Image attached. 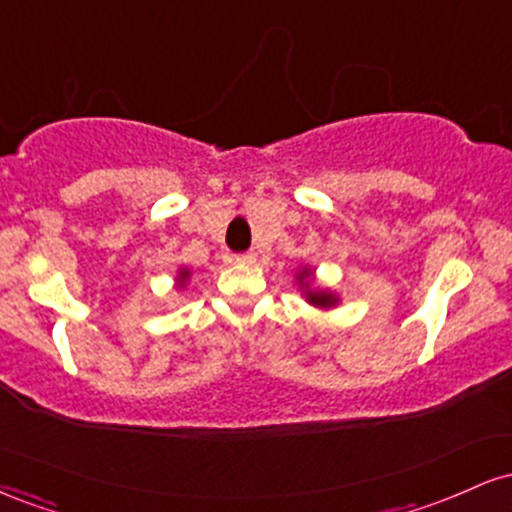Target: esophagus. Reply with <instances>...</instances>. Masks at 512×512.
Returning a JSON list of instances; mask_svg holds the SVG:
<instances>
[{"instance_id": "34e87169", "label": "esophagus", "mask_w": 512, "mask_h": 512, "mask_svg": "<svg viewBox=\"0 0 512 512\" xmlns=\"http://www.w3.org/2000/svg\"><path fill=\"white\" fill-rule=\"evenodd\" d=\"M233 260L240 262V264H252V262L257 260V255H255V252H252V250H248V252H240V255L233 257Z\"/></svg>"}]
</instances>
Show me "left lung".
Masks as SVG:
<instances>
[{"instance_id":"obj_1","label":"left lung","mask_w":512,"mask_h":512,"mask_svg":"<svg viewBox=\"0 0 512 512\" xmlns=\"http://www.w3.org/2000/svg\"><path fill=\"white\" fill-rule=\"evenodd\" d=\"M308 274L310 272H305V269H303L298 279H303V276H308ZM308 301L315 303V305H332L334 303V296H332V293H320V291H317V293H308Z\"/></svg>"}]
</instances>
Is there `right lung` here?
<instances>
[{
    "mask_svg": "<svg viewBox=\"0 0 512 512\" xmlns=\"http://www.w3.org/2000/svg\"><path fill=\"white\" fill-rule=\"evenodd\" d=\"M185 279H187V272H182V274H180V281H185Z\"/></svg>",
    "mask_w": 512,
    "mask_h": 512,
    "instance_id": "add662e5",
    "label": "right lung"
}]
</instances>
